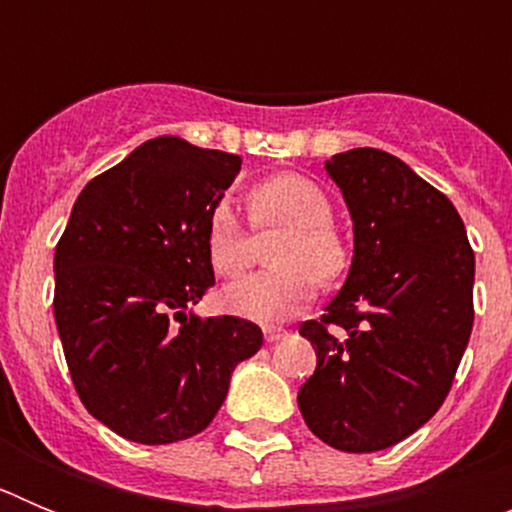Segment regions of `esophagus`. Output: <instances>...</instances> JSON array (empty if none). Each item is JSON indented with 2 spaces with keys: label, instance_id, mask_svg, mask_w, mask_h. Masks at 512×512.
I'll use <instances>...</instances> for the list:
<instances>
[{
  "label": "esophagus",
  "instance_id": "esophagus-1",
  "mask_svg": "<svg viewBox=\"0 0 512 512\" xmlns=\"http://www.w3.org/2000/svg\"><path fill=\"white\" fill-rule=\"evenodd\" d=\"M284 336H287V330L277 328V325H266V328H264V338H266V341H269V343L282 341Z\"/></svg>",
  "mask_w": 512,
  "mask_h": 512
}]
</instances>
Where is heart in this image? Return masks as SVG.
Listing matches in <instances>:
<instances>
[{
    "mask_svg": "<svg viewBox=\"0 0 512 512\" xmlns=\"http://www.w3.org/2000/svg\"><path fill=\"white\" fill-rule=\"evenodd\" d=\"M251 228L257 238L279 233L269 251L274 269L246 277L225 289L223 302L233 315L277 323L292 318L318 292L320 282L341 277L348 256L333 228V202L310 176L284 171L248 192ZM205 251L217 277L235 279L251 266L256 239L233 207L220 202L207 217Z\"/></svg>",
    "mask_w": 512,
    "mask_h": 512,
    "instance_id": "heart-1",
    "label": "heart"
}]
</instances>
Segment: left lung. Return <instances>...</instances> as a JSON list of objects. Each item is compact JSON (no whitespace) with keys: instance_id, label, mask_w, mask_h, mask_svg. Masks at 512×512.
Segmentation results:
<instances>
[{"instance_id":"obj_1","label":"left lung","mask_w":512,"mask_h":512,"mask_svg":"<svg viewBox=\"0 0 512 512\" xmlns=\"http://www.w3.org/2000/svg\"><path fill=\"white\" fill-rule=\"evenodd\" d=\"M354 220L346 284L300 336L318 354L297 405L320 441L390 449L436 415L474 323V251L446 194L379 148L325 161Z\"/></svg>"}]
</instances>
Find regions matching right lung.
Masks as SVG:
<instances>
[{
  "mask_svg": "<svg viewBox=\"0 0 512 512\" xmlns=\"http://www.w3.org/2000/svg\"><path fill=\"white\" fill-rule=\"evenodd\" d=\"M241 156L161 135L94 176L56 246L58 336L84 408L135 443L205 431L235 364L264 343L256 323L200 320L215 284L205 230Z\"/></svg>",
  "mask_w": 512,
  "mask_h": 512,
  "instance_id": "1",
  "label": "right lung"
}]
</instances>
